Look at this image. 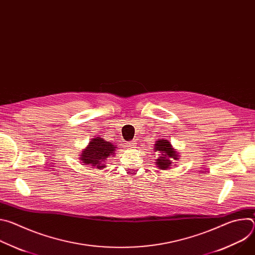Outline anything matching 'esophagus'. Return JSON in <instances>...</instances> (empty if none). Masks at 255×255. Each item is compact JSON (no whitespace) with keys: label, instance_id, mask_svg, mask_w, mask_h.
<instances>
[{"label":"esophagus","instance_id":"esophagus-1","mask_svg":"<svg viewBox=\"0 0 255 255\" xmlns=\"http://www.w3.org/2000/svg\"><path fill=\"white\" fill-rule=\"evenodd\" d=\"M135 141H131L130 143H129V147H131V148H133V146H135Z\"/></svg>","mask_w":255,"mask_h":255}]
</instances>
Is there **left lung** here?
Returning a JSON list of instances; mask_svg holds the SVG:
<instances>
[{"instance_id":"8db88e82","label":"left lung","mask_w":255,"mask_h":255,"mask_svg":"<svg viewBox=\"0 0 255 255\" xmlns=\"http://www.w3.org/2000/svg\"><path fill=\"white\" fill-rule=\"evenodd\" d=\"M154 149L160 153L156 159V165L160 169H168L172 165L173 160L178 159V154L176 150L171 146V144L168 140L159 139L154 144Z\"/></svg>"}]
</instances>
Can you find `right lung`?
Listing matches in <instances>:
<instances>
[{"label": "right lung", "instance_id": "right-lung-1", "mask_svg": "<svg viewBox=\"0 0 255 255\" xmlns=\"http://www.w3.org/2000/svg\"><path fill=\"white\" fill-rule=\"evenodd\" d=\"M116 150L115 145L111 142L106 141L102 137H96L91 139L88 147L80 154V159L84 165H91L96 168H104L105 161L109 156L114 154Z\"/></svg>", "mask_w": 255, "mask_h": 255}]
</instances>
